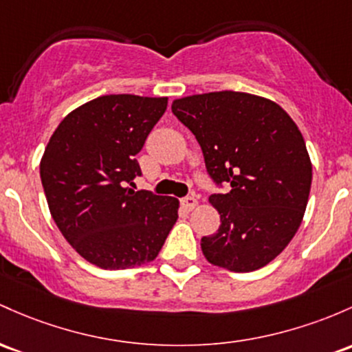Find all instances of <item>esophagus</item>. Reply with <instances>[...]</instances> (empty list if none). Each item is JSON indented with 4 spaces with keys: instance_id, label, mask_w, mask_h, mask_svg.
I'll return each mask as SVG.
<instances>
[{
    "instance_id": "esophagus-1",
    "label": "esophagus",
    "mask_w": 352,
    "mask_h": 352,
    "mask_svg": "<svg viewBox=\"0 0 352 352\" xmlns=\"http://www.w3.org/2000/svg\"><path fill=\"white\" fill-rule=\"evenodd\" d=\"M180 206H182L185 210H194V208L199 206V202H197L195 197H184L182 200H180Z\"/></svg>"
}]
</instances>
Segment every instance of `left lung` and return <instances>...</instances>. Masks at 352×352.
Wrapping results in <instances>:
<instances>
[{
	"instance_id": "8db88e82",
	"label": "left lung",
	"mask_w": 352,
	"mask_h": 352,
	"mask_svg": "<svg viewBox=\"0 0 352 352\" xmlns=\"http://www.w3.org/2000/svg\"><path fill=\"white\" fill-rule=\"evenodd\" d=\"M172 111L195 135L208 175L227 182L214 194L220 227L202 237L210 264L252 272L292 241L307 207L312 164L306 142L283 107L244 91H212L173 100Z\"/></svg>"
}]
</instances>
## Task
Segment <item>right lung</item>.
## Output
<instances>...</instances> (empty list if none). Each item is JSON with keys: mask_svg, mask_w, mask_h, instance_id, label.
Instances as JSON below:
<instances>
[{"mask_svg": "<svg viewBox=\"0 0 352 352\" xmlns=\"http://www.w3.org/2000/svg\"><path fill=\"white\" fill-rule=\"evenodd\" d=\"M167 96L103 95L75 108L50 137L40 177L68 244L96 267L152 262L179 219L175 197L132 188L137 155Z\"/></svg>", "mask_w": 352, "mask_h": 352, "instance_id": "obj_1", "label": "right lung"}]
</instances>
